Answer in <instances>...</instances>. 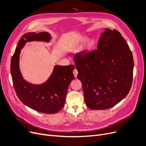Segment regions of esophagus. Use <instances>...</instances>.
<instances>
[{
    "label": "esophagus",
    "instance_id": "esophagus-1",
    "mask_svg": "<svg viewBox=\"0 0 146 146\" xmlns=\"http://www.w3.org/2000/svg\"><path fill=\"white\" fill-rule=\"evenodd\" d=\"M73 74H74V77L75 78H77V76H78V70L76 68H75L74 70H73Z\"/></svg>",
    "mask_w": 146,
    "mask_h": 146
}]
</instances>
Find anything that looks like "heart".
<instances>
[{"label":"heart","mask_w":146,"mask_h":146,"mask_svg":"<svg viewBox=\"0 0 146 146\" xmlns=\"http://www.w3.org/2000/svg\"><path fill=\"white\" fill-rule=\"evenodd\" d=\"M94 43H95V42H94V40H92V39L89 40L88 41L87 44H86V50L87 51L90 50L92 48V47L93 46H94Z\"/></svg>","instance_id":"b5f03b06"}]
</instances>
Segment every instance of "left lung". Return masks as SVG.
Listing matches in <instances>:
<instances>
[{
    "label": "left lung",
    "mask_w": 146,
    "mask_h": 146,
    "mask_svg": "<svg viewBox=\"0 0 146 146\" xmlns=\"http://www.w3.org/2000/svg\"><path fill=\"white\" fill-rule=\"evenodd\" d=\"M74 61L86 105L91 110L110 109L128 94L133 82V57L117 30L106 28L99 37L97 50L80 51Z\"/></svg>",
    "instance_id": "8db88e82"
}]
</instances>
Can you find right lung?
<instances>
[{
    "label": "right lung",
    "mask_w": 146,
    "mask_h": 146,
    "mask_svg": "<svg viewBox=\"0 0 146 146\" xmlns=\"http://www.w3.org/2000/svg\"><path fill=\"white\" fill-rule=\"evenodd\" d=\"M51 35L47 32L28 33L21 38L11 58V72L13 87L19 100L36 111L54 113L63 108L68 87L74 79V66H56L48 80L41 85L26 82L19 70V61L21 49L27 42H48Z\"/></svg>",
    "instance_id": "right-lung-1"
}]
</instances>
